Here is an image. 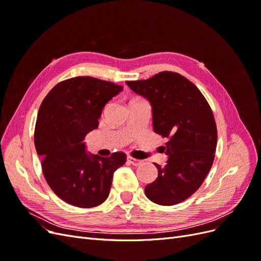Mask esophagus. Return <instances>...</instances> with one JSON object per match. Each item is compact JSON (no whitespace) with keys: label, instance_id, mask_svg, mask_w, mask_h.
<instances>
[{"label":"esophagus","instance_id":"34e87169","mask_svg":"<svg viewBox=\"0 0 261 261\" xmlns=\"http://www.w3.org/2000/svg\"><path fill=\"white\" fill-rule=\"evenodd\" d=\"M127 161H128L129 164L135 165V167H137V165H140L141 163H143V161H140L138 159H135V158H133V156H128L127 158Z\"/></svg>","mask_w":261,"mask_h":261}]
</instances>
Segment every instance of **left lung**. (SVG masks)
Returning a JSON list of instances; mask_svg holds the SVG:
<instances>
[{
    "instance_id": "1",
    "label": "left lung",
    "mask_w": 261,
    "mask_h": 261,
    "mask_svg": "<svg viewBox=\"0 0 261 261\" xmlns=\"http://www.w3.org/2000/svg\"><path fill=\"white\" fill-rule=\"evenodd\" d=\"M152 107L153 130L169 138L167 164L145 188L148 198L173 206L191 197L208 175L215 160L218 132L212 110L200 90L186 77L160 72L144 81L126 82Z\"/></svg>"
}]
</instances>
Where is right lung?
Listing matches in <instances>:
<instances>
[{
	"mask_svg": "<svg viewBox=\"0 0 261 261\" xmlns=\"http://www.w3.org/2000/svg\"><path fill=\"white\" fill-rule=\"evenodd\" d=\"M123 87L90 76L55 85L39 108L35 146L46 183L62 200L92 208L108 198L114 172L126 162L124 152L90 155L84 139L96 129L105 106Z\"/></svg>",
	"mask_w": 261,
	"mask_h": 261,
	"instance_id": "obj_1",
	"label": "right lung"
}]
</instances>
